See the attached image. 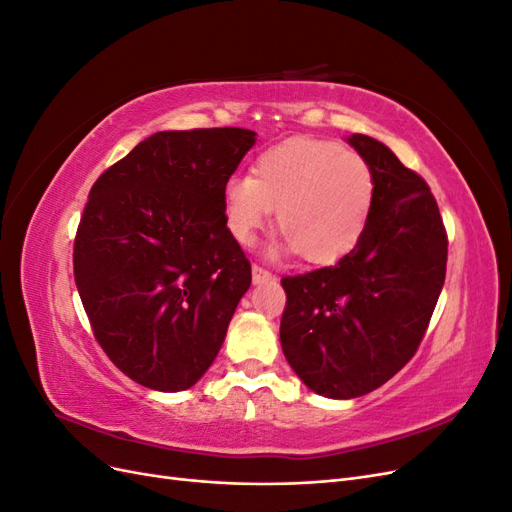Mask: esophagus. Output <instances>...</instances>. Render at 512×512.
Returning a JSON list of instances; mask_svg holds the SVG:
<instances>
[{"instance_id": "1", "label": "esophagus", "mask_w": 512, "mask_h": 512, "mask_svg": "<svg viewBox=\"0 0 512 512\" xmlns=\"http://www.w3.org/2000/svg\"><path fill=\"white\" fill-rule=\"evenodd\" d=\"M271 277H273V273L269 269L260 267V265H252V280H254V284L267 282V280H271Z\"/></svg>"}]
</instances>
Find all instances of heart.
Segmentation results:
<instances>
[{"mask_svg":"<svg viewBox=\"0 0 512 512\" xmlns=\"http://www.w3.org/2000/svg\"><path fill=\"white\" fill-rule=\"evenodd\" d=\"M376 200L374 168L359 151L318 138H290L262 151L250 177L224 188L230 235L252 245L275 211L288 250L329 265L350 254L365 235Z\"/></svg>","mask_w":512,"mask_h":512,"instance_id":"heart-1","label":"heart"}]
</instances>
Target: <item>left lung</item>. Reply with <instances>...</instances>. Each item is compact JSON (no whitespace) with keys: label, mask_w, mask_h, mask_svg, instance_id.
Masks as SVG:
<instances>
[{"label":"left lung","mask_w":512,"mask_h":512,"mask_svg":"<svg viewBox=\"0 0 512 512\" xmlns=\"http://www.w3.org/2000/svg\"><path fill=\"white\" fill-rule=\"evenodd\" d=\"M374 168L365 235L333 267L282 277V350L318 395L350 399L391 380L421 346L446 277L448 237L427 181L365 134Z\"/></svg>","instance_id":"left-lung-1"}]
</instances>
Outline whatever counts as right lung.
Wrapping results in <instances>:
<instances>
[{
    "label": "right lung",
    "mask_w": 512,
    "mask_h": 512,
    "mask_svg": "<svg viewBox=\"0 0 512 512\" xmlns=\"http://www.w3.org/2000/svg\"><path fill=\"white\" fill-rule=\"evenodd\" d=\"M254 136L158 132L91 185L74 282L100 348L147 389L196 384L252 284L250 260L226 226L224 188Z\"/></svg>",
    "instance_id": "add662e5"
}]
</instances>
